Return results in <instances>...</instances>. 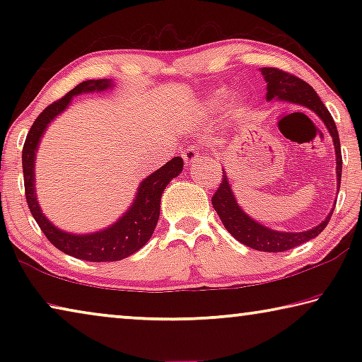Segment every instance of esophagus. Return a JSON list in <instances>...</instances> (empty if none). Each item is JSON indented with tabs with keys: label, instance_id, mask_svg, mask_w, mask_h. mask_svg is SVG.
<instances>
[{
	"label": "esophagus",
	"instance_id": "obj_1",
	"mask_svg": "<svg viewBox=\"0 0 362 362\" xmlns=\"http://www.w3.org/2000/svg\"><path fill=\"white\" fill-rule=\"evenodd\" d=\"M182 158L183 161L187 164H193V163H201V161H206L207 156H204L203 153L196 148H187L185 151L182 153Z\"/></svg>",
	"mask_w": 362,
	"mask_h": 362
}]
</instances>
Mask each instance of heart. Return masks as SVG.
Returning a JSON list of instances; mask_svg holds the SVG:
<instances>
[{"label": "heart", "instance_id": "1", "mask_svg": "<svg viewBox=\"0 0 362 362\" xmlns=\"http://www.w3.org/2000/svg\"><path fill=\"white\" fill-rule=\"evenodd\" d=\"M222 99H223V90H216V93L209 94L206 97V100L203 102V105H201V112L206 115L214 112V110L220 105ZM228 112L231 115H240L243 112V100L240 99V97H233V99L230 100Z\"/></svg>", "mask_w": 362, "mask_h": 362}]
</instances>
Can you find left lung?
I'll list each match as a JSON object with an SVG mask.
<instances>
[{
	"label": "left lung",
	"mask_w": 362,
	"mask_h": 362,
	"mask_svg": "<svg viewBox=\"0 0 362 362\" xmlns=\"http://www.w3.org/2000/svg\"><path fill=\"white\" fill-rule=\"evenodd\" d=\"M263 79L267 83V100L289 102L293 105L305 107L313 112L324 122L327 132L330 134L335 148V174H337V192L340 188L341 179V151H340V139L337 132V126L334 118L330 116L329 110L324 105L316 90L306 84L300 78L289 75V73L281 71L278 69H260ZM212 206L222 220L223 226L230 235L243 243L244 246H249L255 250L263 252H283L300 246L306 241L313 240L320 233L326 228L334 209H330L327 217L317 223L313 228L306 231H279L273 230L269 226L257 222L249 214L243 209L238 203L235 189H233L228 175L223 170V180L220 183L216 194L212 196ZM335 207V203H334Z\"/></svg>",
	"instance_id": "obj_1"
}]
</instances>
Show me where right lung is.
Returning a JSON list of instances; mask_svg holds the SVG:
<instances>
[{
	"mask_svg": "<svg viewBox=\"0 0 362 362\" xmlns=\"http://www.w3.org/2000/svg\"><path fill=\"white\" fill-rule=\"evenodd\" d=\"M113 79H88L79 83L75 89L62 99L54 102L42 112L30 127L28 136L23 144L22 151V168L23 180H25V196L27 203L36 223L45 233L46 238L59 250L76 259L86 262H116L137 252L146 243L150 241L153 231L156 228L159 209H161V196L169 185V182L180 175L183 169V159L175 156L159 168L155 173L139 183L136 198L126 212L118 217L115 223L97 230L93 233H70L60 230L51 220L42 214L38 198H36V170L35 161L41 139L47 131L51 122L62 115L70 107L71 100L76 95L103 93L113 89Z\"/></svg>",
	"mask_w": 362,
	"mask_h": 362,
	"instance_id": "1",
	"label": "right lung"
}]
</instances>
